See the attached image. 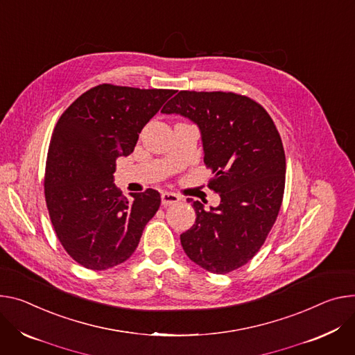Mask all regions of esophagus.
Returning a JSON list of instances; mask_svg holds the SVG:
<instances>
[{"mask_svg":"<svg viewBox=\"0 0 355 355\" xmlns=\"http://www.w3.org/2000/svg\"><path fill=\"white\" fill-rule=\"evenodd\" d=\"M180 197L177 194H173V192H161V204L163 205H175L177 202H180Z\"/></svg>","mask_w":355,"mask_h":355,"instance_id":"1","label":"esophagus"}]
</instances>
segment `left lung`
<instances>
[{"instance_id": "obj_1", "label": "left lung", "mask_w": 355, "mask_h": 355, "mask_svg": "<svg viewBox=\"0 0 355 355\" xmlns=\"http://www.w3.org/2000/svg\"><path fill=\"white\" fill-rule=\"evenodd\" d=\"M163 113L198 124L208 187L220 196L216 208L192 202L196 223L180 239L189 259L225 275L246 265L265 243L280 211L286 157L269 113L234 92L181 90Z\"/></svg>"}]
</instances>
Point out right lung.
I'll list each match as a JSON object with an SVG mask.
<instances>
[{"label": "right lung", "mask_w": 355, "mask_h": 355, "mask_svg": "<svg viewBox=\"0 0 355 355\" xmlns=\"http://www.w3.org/2000/svg\"><path fill=\"white\" fill-rule=\"evenodd\" d=\"M174 93L103 83L59 117L46 157L45 201L59 242L83 268L106 270L125 262L158 211V191L127 200L113 173L117 157L133 153L143 127Z\"/></svg>", "instance_id": "1"}]
</instances>
